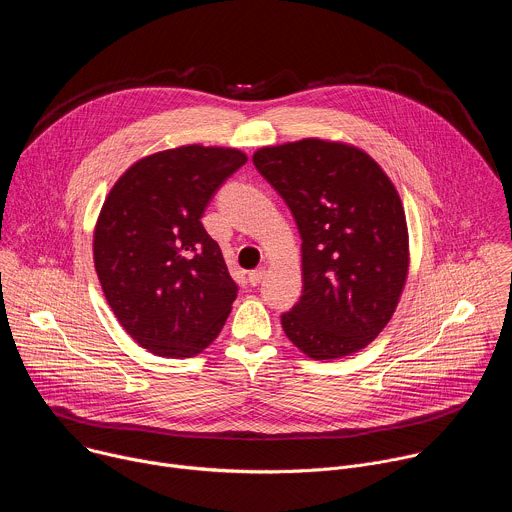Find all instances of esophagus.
<instances>
[{"instance_id": "1", "label": "esophagus", "mask_w": 512, "mask_h": 512, "mask_svg": "<svg viewBox=\"0 0 512 512\" xmlns=\"http://www.w3.org/2000/svg\"><path fill=\"white\" fill-rule=\"evenodd\" d=\"M263 277H265V269H263V267H259V269H253V271H249V283H251L253 287H255V285H259Z\"/></svg>"}]
</instances>
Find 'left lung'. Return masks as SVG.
Listing matches in <instances>:
<instances>
[{"mask_svg": "<svg viewBox=\"0 0 512 512\" xmlns=\"http://www.w3.org/2000/svg\"><path fill=\"white\" fill-rule=\"evenodd\" d=\"M257 172L302 237V298L281 314L287 338L316 360L358 352L391 320L409 267L401 198L358 148L324 139L261 148Z\"/></svg>", "mask_w": 512, "mask_h": 512, "instance_id": "obj_1", "label": "left lung"}]
</instances>
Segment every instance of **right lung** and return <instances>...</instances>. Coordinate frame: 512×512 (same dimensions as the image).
Segmentation results:
<instances>
[{
	"mask_svg": "<svg viewBox=\"0 0 512 512\" xmlns=\"http://www.w3.org/2000/svg\"><path fill=\"white\" fill-rule=\"evenodd\" d=\"M247 156L182 145L135 162L111 188L93 253L125 332L158 356L202 352L227 322L239 285L202 214Z\"/></svg>",
	"mask_w": 512,
	"mask_h": 512,
	"instance_id": "add662e5",
	"label": "right lung"
}]
</instances>
